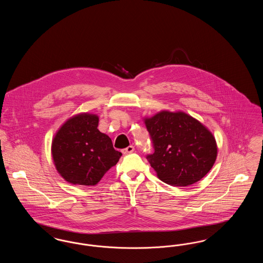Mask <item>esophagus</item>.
<instances>
[{"label":"esophagus","mask_w":263,"mask_h":263,"mask_svg":"<svg viewBox=\"0 0 263 263\" xmlns=\"http://www.w3.org/2000/svg\"><path fill=\"white\" fill-rule=\"evenodd\" d=\"M134 150H135V149H134L133 146H129V147H127V148L122 150V154H123V155H129V154L133 153Z\"/></svg>","instance_id":"34e87169"}]
</instances>
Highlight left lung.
<instances>
[{"mask_svg":"<svg viewBox=\"0 0 263 263\" xmlns=\"http://www.w3.org/2000/svg\"><path fill=\"white\" fill-rule=\"evenodd\" d=\"M155 152L146 158L158 177L173 186H187L209 173L217 158L212 133L184 112L162 111L145 119Z\"/></svg>","mask_w":263,"mask_h":263,"instance_id":"obj_1","label":"left lung"}]
</instances>
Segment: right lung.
<instances>
[{
    "label": "right lung",
    "mask_w": 263,
    "mask_h": 263,
    "mask_svg": "<svg viewBox=\"0 0 263 263\" xmlns=\"http://www.w3.org/2000/svg\"><path fill=\"white\" fill-rule=\"evenodd\" d=\"M98 126L97 115L78 114L67 120L53 139L56 170L72 184L96 185L122 156Z\"/></svg>",
    "instance_id": "add662e5"
}]
</instances>
